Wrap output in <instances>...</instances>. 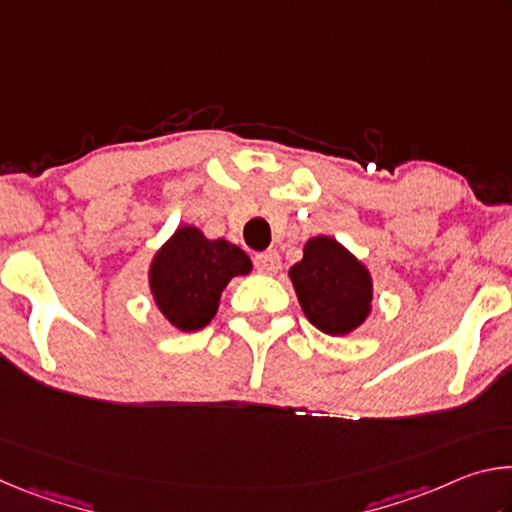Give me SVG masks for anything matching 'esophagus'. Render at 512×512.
<instances>
[{"instance_id":"esophagus-1","label":"esophagus","mask_w":512,"mask_h":512,"mask_svg":"<svg viewBox=\"0 0 512 512\" xmlns=\"http://www.w3.org/2000/svg\"><path fill=\"white\" fill-rule=\"evenodd\" d=\"M255 266L259 273H268L273 275L280 271V255L275 253V250H266V253H259L255 255Z\"/></svg>"}]
</instances>
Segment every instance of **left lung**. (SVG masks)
I'll return each mask as SVG.
<instances>
[{
	"label": "left lung",
	"instance_id": "8db88e82",
	"mask_svg": "<svg viewBox=\"0 0 512 512\" xmlns=\"http://www.w3.org/2000/svg\"><path fill=\"white\" fill-rule=\"evenodd\" d=\"M289 277L302 311L320 332L345 336L363 325L370 314V271L332 237L309 239Z\"/></svg>",
	"mask_w": 512,
	"mask_h": 512
}]
</instances>
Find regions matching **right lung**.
I'll return each mask as SVG.
<instances>
[{
  "instance_id": "add662e5",
  "label": "right lung",
  "mask_w": 512,
  "mask_h": 512,
  "mask_svg": "<svg viewBox=\"0 0 512 512\" xmlns=\"http://www.w3.org/2000/svg\"><path fill=\"white\" fill-rule=\"evenodd\" d=\"M253 271V262L239 246L225 239H207L194 225H180L155 253L149 287L160 314L180 332L203 329L216 316L228 282Z\"/></svg>"
}]
</instances>
